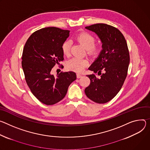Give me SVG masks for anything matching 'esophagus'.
Instances as JSON below:
<instances>
[{
	"mask_svg": "<svg viewBox=\"0 0 150 150\" xmlns=\"http://www.w3.org/2000/svg\"><path fill=\"white\" fill-rule=\"evenodd\" d=\"M81 77H82V76H81L80 74H79V73H77V77L78 79L81 78Z\"/></svg>",
	"mask_w": 150,
	"mask_h": 150,
	"instance_id": "obj_1",
	"label": "esophagus"
}]
</instances>
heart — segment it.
<instances>
[{
  "label": "heart",
  "mask_w": 150,
  "mask_h": 150,
  "mask_svg": "<svg viewBox=\"0 0 150 150\" xmlns=\"http://www.w3.org/2000/svg\"><path fill=\"white\" fill-rule=\"evenodd\" d=\"M75 40L86 49L87 54L91 57L97 55L100 52V46L95 44V38L89 33L86 32L81 33L76 36ZM70 47L71 42L69 40H65L62 43L61 49L62 53L65 56L69 57L70 55ZM88 64V61L87 59L74 57L67 62L66 67L69 70L79 73L83 70Z\"/></svg>",
  "instance_id": "1"
}]
</instances>
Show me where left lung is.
I'll use <instances>...</instances> for the list:
<instances>
[{
    "instance_id": "1",
    "label": "left lung",
    "mask_w": 150,
    "mask_h": 150,
    "mask_svg": "<svg viewBox=\"0 0 150 150\" xmlns=\"http://www.w3.org/2000/svg\"><path fill=\"white\" fill-rule=\"evenodd\" d=\"M85 28L98 36L103 50L88 69L94 73L86 75L91 83L85 92L93 102L105 104L118 93L126 78L130 62L127 42L120 31L113 26L99 23Z\"/></svg>"
}]
</instances>
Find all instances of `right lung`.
<instances>
[{"label": "right lung", "mask_w": 150, "mask_h": 150, "mask_svg": "<svg viewBox=\"0 0 150 150\" xmlns=\"http://www.w3.org/2000/svg\"><path fill=\"white\" fill-rule=\"evenodd\" d=\"M69 33L55 27L41 28L33 33L24 47L21 64L27 84L38 100L47 105L62 100L76 79L73 71L61 72L57 77L51 74L55 64L64 60L61 46Z\"/></svg>", "instance_id": "right-lung-1"}]
</instances>
